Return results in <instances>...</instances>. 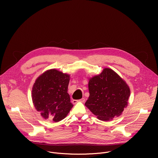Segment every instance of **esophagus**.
Wrapping results in <instances>:
<instances>
[{
	"label": "esophagus",
	"mask_w": 158,
	"mask_h": 158,
	"mask_svg": "<svg viewBox=\"0 0 158 158\" xmlns=\"http://www.w3.org/2000/svg\"><path fill=\"white\" fill-rule=\"evenodd\" d=\"M73 102L74 104H76V103H77V102H85V99H84V98H82V99H79V100H73Z\"/></svg>",
	"instance_id": "esophagus-1"
}]
</instances>
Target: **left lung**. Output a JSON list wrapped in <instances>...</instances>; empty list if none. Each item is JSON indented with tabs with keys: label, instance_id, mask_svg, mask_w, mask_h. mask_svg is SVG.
<instances>
[{
	"label": "left lung",
	"instance_id": "8db88e82",
	"mask_svg": "<svg viewBox=\"0 0 158 158\" xmlns=\"http://www.w3.org/2000/svg\"><path fill=\"white\" fill-rule=\"evenodd\" d=\"M89 96L85 106L102 121L121 116L127 106L131 94L126 82L115 71L104 68L89 79Z\"/></svg>",
	"mask_w": 158,
	"mask_h": 158
}]
</instances>
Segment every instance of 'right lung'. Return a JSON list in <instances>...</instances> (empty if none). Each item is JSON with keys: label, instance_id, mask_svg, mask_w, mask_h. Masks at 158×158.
<instances>
[{"label": "right lung", "instance_id": "obj_1", "mask_svg": "<svg viewBox=\"0 0 158 158\" xmlns=\"http://www.w3.org/2000/svg\"><path fill=\"white\" fill-rule=\"evenodd\" d=\"M69 81V74L56 69L45 71L36 79L32 89V99L44 119L56 123L68 114L73 107L67 93Z\"/></svg>", "mask_w": 158, "mask_h": 158}]
</instances>
